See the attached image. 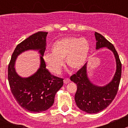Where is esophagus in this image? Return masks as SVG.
<instances>
[{
    "label": "esophagus",
    "mask_w": 128,
    "mask_h": 128,
    "mask_svg": "<svg viewBox=\"0 0 128 128\" xmlns=\"http://www.w3.org/2000/svg\"><path fill=\"white\" fill-rule=\"evenodd\" d=\"M70 82V80H69V78H64V83L65 84H68L69 82Z\"/></svg>",
    "instance_id": "obj_1"
}]
</instances>
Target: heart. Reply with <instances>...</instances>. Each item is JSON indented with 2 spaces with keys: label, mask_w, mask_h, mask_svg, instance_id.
Returning <instances> with one entry per match:
<instances>
[{
  "label": "heart",
  "mask_w": 128,
  "mask_h": 128,
  "mask_svg": "<svg viewBox=\"0 0 128 128\" xmlns=\"http://www.w3.org/2000/svg\"><path fill=\"white\" fill-rule=\"evenodd\" d=\"M90 50V43L86 38H62L54 42L51 46L52 52L45 54L43 60L50 72L59 74L64 66V59L67 65L74 70L84 66L88 59Z\"/></svg>",
  "instance_id": "1"
}]
</instances>
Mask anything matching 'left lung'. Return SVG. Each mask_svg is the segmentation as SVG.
<instances>
[{
  "instance_id": "left-lung-1",
  "label": "left lung",
  "mask_w": 128,
  "mask_h": 128,
  "mask_svg": "<svg viewBox=\"0 0 128 128\" xmlns=\"http://www.w3.org/2000/svg\"><path fill=\"white\" fill-rule=\"evenodd\" d=\"M96 49L107 48L113 52L116 63V70L113 79L103 87L95 86L87 76V63L70 77V80L77 84L75 102L77 106L87 113H97L105 109L114 100L119 87L121 76V63L114 46L104 36L95 32Z\"/></svg>"
}]
</instances>
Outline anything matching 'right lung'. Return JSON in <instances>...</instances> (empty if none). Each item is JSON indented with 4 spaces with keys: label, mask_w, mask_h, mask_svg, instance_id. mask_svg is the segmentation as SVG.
I'll return each instance as SVG.
<instances>
[{
    "label": "right lung",
    "mask_w": 128,
    "mask_h": 128,
    "mask_svg": "<svg viewBox=\"0 0 128 128\" xmlns=\"http://www.w3.org/2000/svg\"><path fill=\"white\" fill-rule=\"evenodd\" d=\"M48 32H38L16 46L8 67L10 90L18 104L24 110L40 113L47 110L54 102L55 95L63 86V79L51 74L43 60ZM28 50H37L41 54L40 66L32 76L24 78L16 72L14 64L18 56Z\"/></svg>",
    "instance_id": "obj_1"
}]
</instances>
